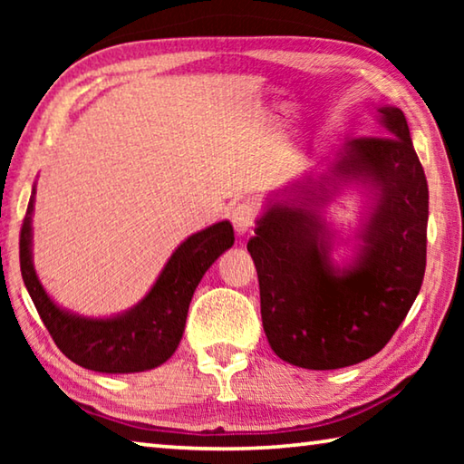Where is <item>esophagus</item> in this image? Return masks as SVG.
Returning <instances> with one entry per match:
<instances>
[{
  "mask_svg": "<svg viewBox=\"0 0 464 464\" xmlns=\"http://www.w3.org/2000/svg\"><path fill=\"white\" fill-rule=\"evenodd\" d=\"M257 207L254 202H241L231 210V223L237 235H246L256 225Z\"/></svg>",
  "mask_w": 464,
  "mask_h": 464,
  "instance_id": "esophagus-1",
  "label": "esophagus"
}]
</instances>
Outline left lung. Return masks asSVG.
Returning a JSON list of instances; mask_svg holds the SVG:
<instances>
[{
	"instance_id": "8db88e82",
	"label": "left lung",
	"mask_w": 464,
	"mask_h": 464,
	"mask_svg": "<svg viewBox=\"0 0 464 464\" xmlns=\"http://www.w3.org/2000/svg\"><path fill=\"white\" fill-rule=\"evenodd\" d=\"M379 137H356L332 174L285 188L247 241L260 280L264 332L276 356L311 371H334L381 352L403 324L426 272L428 182L405 114L379 108ZM345 179L369 186L372 204L355 262L340 271L318 217Z\"/></svg>"
}]
</instances>
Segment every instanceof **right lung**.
<instances>
[{
    "mask_svg": "<svg viewBox=\"0 0 464 464\" xmlns=\"http://www.w3.org/2000/svg\"><path fill=\"white\" fill-rule=\"evenodd\" d=\"M33 186L20 231V270L28 295L54 343L88 371L143 372L166 362L182 340L188 307L204 272L235 241L229 221L210 225L179 243L143 301L116 317L92 319L61 309L44 293L33 266Z\"/></svg>",
    "mask_w": 464,
    "mask_h": 464,
    "instance_id": "right-lung-1",
    "label": "right lung"
}]
</instances>
